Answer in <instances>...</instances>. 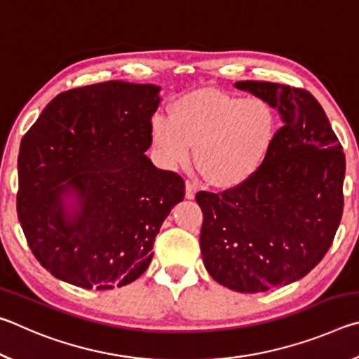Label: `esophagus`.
Returning <instances> with one entry per match:
<instances>
[{"instance_id":"esophagus-1","label":"esophagus","mask_w":359,"mask_h":359,"mask_svg":"<svg viewBox=\"0 0 359 359\" xmlns=\"http://www.w3.org/2000/svg\"><path fill=\"white\" fill-rule=\"evenodd\" d=\"M194 194H196V185H194L191 180H187L185 182V196L188 199H193Z\"/></svg>"}]
</instances>
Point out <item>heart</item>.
<instances>
[{
	"instance_id": "1",
	"label": "heart",
	"mask_w": 359,
	"mask_h": 359,
	"mask_svg": "<svg viewBox=\"0 0 359 359\" xmlns=\"http://www.w3.org/2000/svg\"><path fill=\"white\" fill-rule=\"evenodd\" d=\"M278 114L261 96L194 90L175 100L168 117L151 121V141L168 165H194L209 184L234 188L257 174L274 147Z\"/></svg>"
}]
</instances>
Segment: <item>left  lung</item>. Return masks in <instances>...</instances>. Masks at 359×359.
I'll return each mask as SVG.
<instances>
[{"label": "left lung", "instance_id": "obj_1", "mask_svg": "<svg viewBox=\"0 0 359 359\" xmlns=\"http://www.w3.org/2000/svg\"><path fill=\"white\" fill-rule=\"evenodd\" d=\"M283 125L263 168L239 187L196 193L199 244L214 280L241 293L288 285L317 266L344 210L345 154L323 107L306 88L241 81Z\"/></svg>", "mask_w": 359, "mask_h": 359}]
</instances>
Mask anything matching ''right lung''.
Segmentation results:
<instances>
[{"instance_id":"1","label":"right lung","mask_w":359,"mask_h":359,"mask_svg":"<svg viewBox=\"0 0 359 359\" xmlns=\"http://www.w3.org/2000/svg\"><path fill=\"white\" fill-rule=\"evenodd\" d=\"M158 92L121 81L71 88L23 136L17 215L34 258L60 280L112 290L149 267L161 223L185 196L184 179L144 155ZM68 189L81 199L71 221Z\"/></svg>"}]
</instances>
